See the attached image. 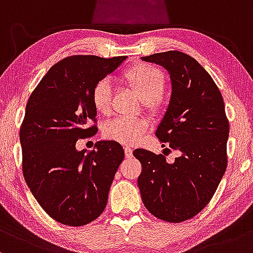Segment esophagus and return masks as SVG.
<instances>
[{
	"mask_svg": "<svg viewBox=\"0 0 253 253\" xmlns=\"http://www.w3.org/2000/svg\"><path fill=\"white\" fill-rule=\"evenodd\" d=\"M124 153H126V158H131L132 157V149L130 147H124Z\"/></svg>",
	"mask_w": 253,
	"mask_h": 253,
	"instance_id": "esophagus-1",
	"label": "esophagus"
}]
</instances>
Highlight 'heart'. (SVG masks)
I'll use <instances>...</instances> for the list:
<instances>
[{
    "label": "heart",
    "mask_w": 253,
    "mask_h": 253,
    "mask_svg": "<svg viewBox=\"0 0 253 253\" xmlns=\"http://www.w3.org/2000/svg\"><path fill=\"white\" fill-rule=\"evenodd\" d=\"M123 80L137 92L142 104L149 111L155 112L164 104V89L166 84L164 73L152 64H136L122 73ZM112 84L109 79H101L92 89V104L100 115L111 111ZM148 129V121L144 118L118 117L107 122L103 134L109 140L122 144H135L143 137Z\"/></svg>",
    "instance_id": "obj_1"
}]
</instances>
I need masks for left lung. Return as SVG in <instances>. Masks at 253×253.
<instances>
[{"instance_id":"left-lung-1","label":"left lung","mask_w":253,"mask_h":253,"mask_svg":"<svg viewBox=\"0 0 253 253\" xmlns=\"http://www.w3.org/2000/svg\"><path fill=\"white\" fill-rule=\"evenodd\" d=\"M142 59L163 65L169 74L171 100L155 135L180 157L169 164L163 154L135 149L142 165L138 189L150 214L183 222L206 208L226 172L225 104L211 76L191 56L174 50Z\"/></svg>"}]
</instances>
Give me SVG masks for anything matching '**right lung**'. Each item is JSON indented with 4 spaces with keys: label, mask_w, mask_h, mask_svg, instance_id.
<instances>
[{
    "label": "right lung",
    "mask_w": 253,
    "mask_h": 253,
    "mask_svg": "<svg viewBox=\"0 0 253 253\" xmlns=\"http://www.w3.org/2000/svg\"><path fill=\"white\" fill-rule=\"evenodd\" d=\"M126 58L75 55L62 59L28 99L20 127L22 173L42 208L59 223L87 225L106 207L124 150L116 141L96 142V149L88 153L75 144L98 131L93 87ZM90 120L94 126H88Z\"/></svg>",
    "instance_id": "right-lung-1"
}]
</instances>
